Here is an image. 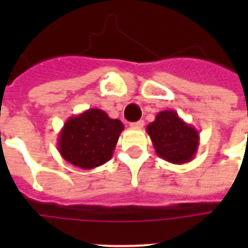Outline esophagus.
I'll return each instance as SVG.
<instances>
[{
    "label": "esophagus",
    "mask_w": 248,
    "mask_h": 248,
    "mask_svg": "<svg viewBox=\"0 0 248 248\" xmlns=\"http://www.w3.org/2000/svg\"><path fill=\"white\" fill-rule=\"evenodd\" d=\"M130 126H131L132 128H143L144 127V121H138V122H132V124H130Z\"/></svg>",
    "instance_id": "esophagus-1"
}]
</instances>
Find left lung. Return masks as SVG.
Returning a JSON list of instances; mask_svg holds the SVG:
<instances>
[{"mask_svg": "<svg viewBox=\"0 0 248 248\" xmlns=\"http://www.w3.org/2000/svg\"><path fill=\"white\" fill-rule=\"evenodd\" d=\"M155 153L173 165L190 162L200 147V132L175 110H162L147 126Z\"/></svg>", "mask_w": 248, "mask_h": 248, "instance_id": "1", "label": "left lung"}]
</instances>
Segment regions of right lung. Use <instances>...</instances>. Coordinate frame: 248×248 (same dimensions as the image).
I'll use <instances>...</instances> for the list:
<instances>
[{
	"mask_svg": "<svg viewBox=\"0 0 248 248\" xmlns=\"http://www.w3.org/2000/svg\"><path fill=\"white\" fill-rule=\"evenodd\" d=\"M124 124L101 109L90 108L68 118L58 136V151L71 165L91 170L112 158Z\"/></svg>",
	"mask_w": 248,
	"mask_h": 248,
	"instance_id": "obj_1",
	"label": "right lung"
}]
</instances>
